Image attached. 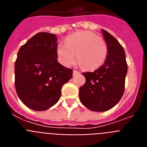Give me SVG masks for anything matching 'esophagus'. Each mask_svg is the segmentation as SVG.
<instances>
[{"label":"esophagus","instance_id":"obj_1","mask_svg":"<svg viewBox=\"0 0 147 147\" xmlns=\"http://www.w3.org/2000/svg\"><path fill=\"white\" fill-rule=\"evenodd\" d=\"M73 73H74V76H75V75L78 74H79L80 72H79V71H76V70H74Z\"/></svg>","mask_w":147,"mask_h":147}]
</instances>
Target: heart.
<instances>
[{
	"label": "heart",
	"mask_w": 147,
	"mask_h": 147,
	"mask_svg": "<svg viewBox=\"0 0 147 147\" xmlns=\"http://www.w3.org/2000/svg\"><path fill=\"white\" fill-rule=\"evenodd\" d=\"M76 53L78 64L86 70H96L106 60L107 42L93 32L83 31L68 36L65 44H59L57 48L58 60L65 66L74 61Z\"/></svg>",
	"instance_id": "1"
}]
</instances>
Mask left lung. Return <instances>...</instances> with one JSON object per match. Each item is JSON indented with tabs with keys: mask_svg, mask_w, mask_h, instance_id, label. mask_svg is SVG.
I'll return each instance as SVG.
<instances>
[{
	"mask_svg": "<svg viewBox=\"0 0 147 147\" xmlns=\"http://www.w3.org/2000/svg\"><path fill=\"white\" fill-rule=\"evenodd\" d=\"M107 45L105 63L93 72L82 73L85 85L80 88V99L89 110L104 112L113 108L124 94L127 72L126 56L122 45L102 29Z\"/></svg>",
	"mask_w": 147,
	"mask_h": 147,
	"instance_id": "obj_1",
	"label": "left lung"
}]
</instances>
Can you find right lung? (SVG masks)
I'll return each instance as SVG.
<instances>
[{"instance_id": "1", "label": "right lung", "mask_w": 147, "mask_h": 147, "mask_svg": "<svg viewBox=\"0 0 147 147\" xmlns=\"http://www.w3.org/2000/svg\"><path fill=\"white\" fill-rule=\"evenodd\" d=\"M57 39L40 32L20 47L15 64L17 94L24 105L43 111L59 101L62 85L72 77L73 70L58 62Z\"/></svg>"}]
</instances>
